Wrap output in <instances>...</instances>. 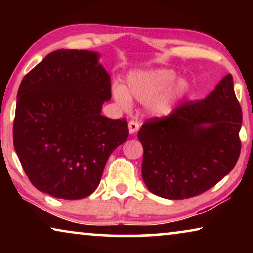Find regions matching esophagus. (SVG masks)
Masks as SVG:
<instances>
[{
  "label": "esophagus",
  "mask_w": 253,
  "mask_h": 253,
  "mask_svg": "<svg viewBox=\"0 0 253 253\" xmlns=\"http://www.w3.org/2000/svg\"><path fill=\"white\" fill-rule=\"evenodd\" d=\"M138 130H139V122L136 120H131L129 122V132L131 134H133L136 133Z\"/></svg>",
  "instance_id": "esophagus-1"
}]
</instances>
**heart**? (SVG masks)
<instances>
[{
	"label": "heart",
	"mask_w": 253,
	"mask_h": 253,
	"mask_svg": "<svg viewBox=\"0 0 253 253\" xmlns=\"http://www.w3.org/2000/svg\"><path fill=\"white\" fill-rule=\"evenodd\" d=\"M175 78L176 72L170 69L133 71L127 76L126 87L114 86L113 96L126 109L130 108L131 100H136L148 103L154 115L167 116L190 91L186 79Z\"/></svg>",
	"instance_id": "heart-1"
}]
</instances>
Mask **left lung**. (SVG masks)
Returning a JSON list of instances; mask_svg holds the SVG:
<instances>
[{
	"label": "left lung",
	"mask_w": 253,
	"mask_h": 253,
	"mask_svg": "<svg viewBox=\"0 0 253 253\" xmlns=\"http://www.w3.org/2000/svg\"><path fill=\"white\" fill-rule=\"evenodd\" d=\"M242 109L233 76H224L205 99L182 103L141 126V175L152 193L186 199L213 188L241 153Z\"/></svg>",
	"instance_id": "8db88e82"
}]
</instances>
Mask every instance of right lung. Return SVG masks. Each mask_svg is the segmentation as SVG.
Instances as JSON below:
<instances>
[{"label":"right lung","mask_w":253,"mask_h":253,"mask_svg":"<svg viewBox=\"0 0 253 253\" xmlns=\"http://www.w3.org/2000/svg\"><path fill=\"white\" fill-rule=\"evenodd\" d=\"M98 60L88 50H55L20 83L13 146L31 183L55 198L91 195L109 155L129 136L126 119L101 115L112 92Z\"/></svg>","instance_id":"right-lung-1"}]
</instances>
